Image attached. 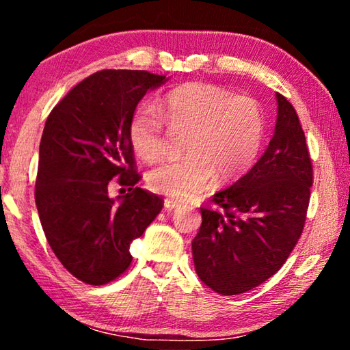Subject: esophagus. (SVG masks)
I'll return each instance as SVG.
<instances>
[{
	"mask_svg": "<svg viewBox=\"0 0 350 350\" xmlns=\"http://www.w3.org/2000/svg\"><path fill=\"white\" fill-rule=\"evenodd\" d=\"M165 208L167 210H176V208H179L180 206V204L179 202H176V200H171V199H165Z\"/></svg>",
	"mask_w": 350,
	"mask_h": 350,
	"instance_id": "1",
	"label": "esophagus"
}]
</instances>
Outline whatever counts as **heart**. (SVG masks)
<instances>
[{
  "mask_svg": "<svg viewBox=\"0 0 350 350\" xmlns=\"http://www.w3.org/2000/svg\"><path fill=\"white\" fill-rule=\"evenodd\" d=\"M139 106L129 117L128 137L145 162L165 156L168 137L165 124L183 134L187 157L163 162L148 173L154 193L185 200L210 185L238 180L256 161L264 139L265 120L258 100L233 94L211 83H187L170 91L157 103Z\"/></svg>",
  "mask_w": 350,
  "mask_h": 350,
  "instance_id": "b5f03b06",
  "label": "heart"
}]
</instances>
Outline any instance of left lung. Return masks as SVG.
<instances>
[{
  "label": "left lung",
  "mask_w": 350,
  "mask_h": 350,
  "mask_svg": "<svg viewBox=\"0 0 350 350\" xmlns=\"http://www.w3.org/2000/svg\"><path fill=\"white\" fill-rule=\"evenodd\" d=\"M275 135L262 157L232 187L202 206L191 242L194 267L221 295H239L267 281L303 233L313 168L298 114L276 92Z\"/></svg>",
  "instance_id": "obj_1"
}]
</instances>
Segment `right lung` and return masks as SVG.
I'll use <instances>...</instances> for the list:
<instances>
[{"instance_id": "obj_1", "label": "right lung", "mask_w": 350, "mask_h": 350, "mask_svg": "<svg viewBox=\"0 0 350 350\" xmlns=\"http://www.w3.org/2000/svg\"><path fill=\"white\" fill-rule=\"evenodd\" d=\"M165 81L148 70H98L46 120L35 182L41 227L63 267L91 286L125 273L129 245L163 206L162 198L137 187L128 123L142 97ZM112 178L129 188L118 203L107 194Z\"/></svg>"}]
</instances>
